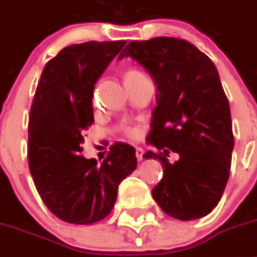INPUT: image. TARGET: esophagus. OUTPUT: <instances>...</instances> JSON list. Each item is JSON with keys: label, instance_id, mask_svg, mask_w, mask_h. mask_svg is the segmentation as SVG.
Segmentation results:
<instances>
[{"label": "esophagus", "instance_id": "34e87169", "mask_svg": "<svg viewBox=\"0 0 257 257\" xmlns=\"http://www.w3.org/2000/svg\"><path fill=\"white\" fill-rule=\"evenodd\" d=\"M135 155H137V159L139 160V161H142V160H143V156H144V150H143V148H140V147H138L137 151H135Z\"/></svg>", "mask_w": 257, "mask_h": 257}]
</instances>
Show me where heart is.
Here are the masks:
<instances>
[{"mask_svg": "<svg viewBox=\"0 0 257 257\" xmlns=\"http://www.w3.org/2000/svg\"><path fill=\"white\" fill-rule=\"evenodd\" d=\"M144 78H147L146 75H144L143 72L139 71V70L137 69H130L127 70V72L124 74V82H126V84H131V83H137L139 82V80H143ZM124 131H126L127 135H130V137H135L138 133V128L137 127H126L124 128Z\"/></svg>", "mask_w": 257, "mask_h": 257, "instance_id": "1", "label": "heart"}]
</instances>
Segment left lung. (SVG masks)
Segmentation results:
<instances>
[{
  "label": "left lung",
  "mask_w": 257,
  "mask_h": 257,
  "mask_svg": "<svg viewBox=\"0 0 257 257\" xmlns=\"http://www.w3.org/2000/svg\"><path fill=\"white\" fill-rule=\"evenodd\" d=\"M131 57L157 85L148 143L161 151L143 157L161 161L164 177L152 196L166 214L190 221L207 216L226 187L234 148L230 106L209 57L175 37L131 41ZM170 152L180 159L170 164Z\"/></svg>",
  "instance_id": "obj_1"
}]
</instances>
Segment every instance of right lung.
<instances>
[{"instance_id": "right-lung-1", "label": "right lung", "mask_w": 257, "mask_h": 257, "mask_svg": "<svg viewBox=\"0 0 257 257\" xmlns=\"http://www.w3.org/2000/svg\"><path fill=\"white\" fill-rule=\"evenodd\" d=\"M126 41L70 45L45 65L28 122V165L37 192L60 220L92 225L110 213L120 181L137 169L135 148L115 143L98 165L80 156L93 123L97 79Z\"/></svg>"}]
</instances>
